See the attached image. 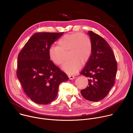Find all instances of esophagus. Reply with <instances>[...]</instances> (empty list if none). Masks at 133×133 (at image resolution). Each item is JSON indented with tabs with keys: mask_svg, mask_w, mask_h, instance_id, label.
I'll use <instances>...</instances> for the list:
<instances>
[{
	"mask_svg": "<svg viewBox=\"0 0 133 133\" xmlns=\"http://www.w3.org/2000/svg\"><path fill=\"white\" fill-rule=\"evenodd\" d=\"M68 77H69V78L70 79H75V77L74 76H72V75H69L68 76Z\"/></svg>",
	"mask_w": 133,
	"mask_h": 133,
	"instance_id": "1",
	"label": "esophagus"
}]
</instances>
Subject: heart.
<instances>
[{"mask_svg":"<svg viewBox=\"0 0 133 133\" xmlns=\"http://www.w3.org/2000/svg\"><path fill=\"white\" fill-rule=\"evenodd\" d=\"M57 46H51L48 50L49 57L56 65H62L65 61L64 53L68 50L69 59L63 66V69L68 74L76 72L89 59L92 52V43L89 37L83 34L75 32L63 36Z\"/></svg>","mask_w":133,"mask_h":133,"instance_id":"1","label":"heart"}]
</instances>
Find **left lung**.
Here are the masks:
<instances>
[{"label":"left lung","mask_w":133,"mask_h":133,"mask_svg":"<svg viewBox=\"0 0 133 133\" xmlns=\"http://www.w3.org/2000/svg\"><path fill=\"white\" fill-rule=\"evenodd\" d=\"M92 43V52L81 74L88 77V86L81 91L82 96L91 102L104 98L115 83L117 64L107 42L98 35L88 32Z\"/></svg>","instance_id":"1"}]
</instances>
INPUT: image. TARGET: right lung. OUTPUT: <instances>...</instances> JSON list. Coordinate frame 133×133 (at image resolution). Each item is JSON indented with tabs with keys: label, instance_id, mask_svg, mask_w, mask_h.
Wrapping results in <instances>:
<instances>
[{
	"label": "right lung",
	"instance_id": "obj_1",
	"mask_svg": "<svg viewBox=\"0 0 133 133\" xmlns=\"http://www.w3.org/2000/svg\"><path fill=\"white\" fill-rule=\"evenodd\" d=\"M64 32H37L18 56L17 76L27 95L34 102L45 105L57 95L59 85L69 79L50 60L48 50Z\"/></svg>",
	"mask_w": 133,
	"mask_h": 133
}]
</instances>
